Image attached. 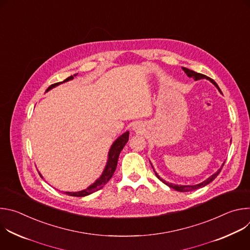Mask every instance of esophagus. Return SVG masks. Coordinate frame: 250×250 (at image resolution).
<instances>
[{
    "label": "esophagus",
    "instance_id": "esophagus-1",
    "mask_svg": "<svg viewBox=\"0 0 250 250\" xmlns=\"http://www.w3.org/2000/svg\"><path fill=\"white\" fill-rule=\"evenodd\" d=\"M142 125H140V124H136L134 126H133V130L134 131H136V132H141L142 131Z\"/></svg>",
    "mask_w": 250,
    "mask_h": 250
}]
</instances>
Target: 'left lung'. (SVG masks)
I'll return each instance as SVG.
<instances>
[{"label": "left lung", "instance_id": "obj_1", "mask_svg": "<svg viewBox=\"0 0 250 250\" xmlns=\"http://www.w3.org/2000/svg\"><path fill=\"white\" fill-rule=\"evenodd\" d=\"M182 69H183L184 72L187 74V76H188V77L193 78L195 81H197V80H201V79H207V80H208L209 82H211L213 85H215V86L217 87V89L220 91V93H221V94H223V93H222V91H221V89L219 88L218 84H217L215 81H213L212 79H210V78H208V77H207L206 75H203V74H201V73H197V72H195V71L190 70V69H188V68L182 67ZM230 142H231V140H230ZM149 162H150V161H149ZM150 164H151V162H150ZM224 164H225V162L223 163L222 167H221V168H220L216 173H213L211 176H209V177L208 178V179H206L205 181H203V182H201V183H199V184H196V185H176V184H172V183L166 182L165 180H163L162 178H161V177H160V176L155 172V170H154V168H153L152 164H151V166H152V168H153V170H154V172H155L156 177L158 178V179H159L160 181H162L164 184H166L168 187H170V188H172V189H174V190H176V191H179V192H189V191H193V190L199 189V188H201V187H205L206 185L209 184L211 181L215 180V179H216V177L220 174V172H221V170H222V168H223Z\"/></svg>", "mask_w": 250, "mask_h": 250}]
</instances>
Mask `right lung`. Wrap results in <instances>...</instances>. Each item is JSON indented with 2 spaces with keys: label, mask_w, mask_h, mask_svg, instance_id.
<instances>
[{
  "label": "right lung",
  "mask_w": 250,
  "mask_h": 250,
  "mask_svg": "<svg viewBox=\"0 0 250 250\" xmlns=\"http://www.w3.org/2000/svg\"><path fill=\"white\" fill-rule=\"evenodd\" d=\"M77 74H74V76H77ZM74 76H70V77L66 78L63 82H59V83H55V84L50 85L47 88L46 92H48L49 90L55 88L56 86H58V85H60L62 83H65V82H68L70 80H72L74 78ZM128 135H129V131H125V133L120 135L114 141V144L112 145V146H111V148L109 150L108 160H106L105 166H104L101 176L98 178V179L93 184H91L88 188H86V189H84L82 191H78V192H65V193L68 196H72V197H85V196H88V195H90V194H92V193L102 189L106 183L109 182V180L111 179L112 176L114 175V173L116 171V168H117V165H118V160H119L120 153L123 150V148L125 147V146L126 145V142L128 141ZM40 175L42 178L41 173H40Z\"/></svg>",
  "instance_id": "right-lung-1"
}]
</instances>
